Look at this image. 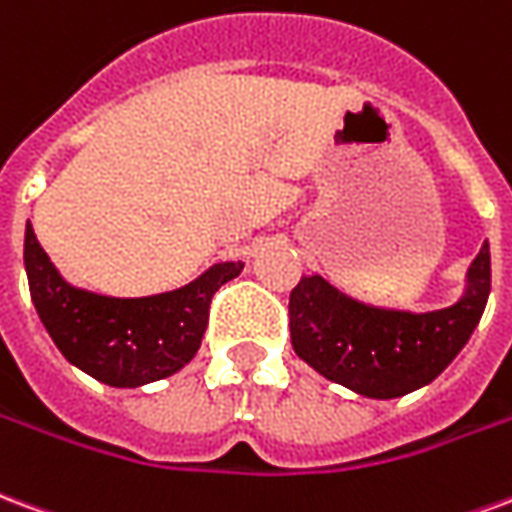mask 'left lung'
Here are the masks:
<instances>
[{
    "label": "left lung",
    "instance_id": "obj_1",
    "mask_svg": "<svg viewBox=\"0 0 512 512\" xmlns=\"http://www.w3.org/2000/svg\"><path fill=\"white\" fill-rule=\"evenodd\" d=\"M491 294L488 242L469 264L450 308L393 311L354 300L322 275H305L289 297L292 346L324 379L365 398H401L431 384L475 333Z\"/></svg>",
    "mask_w": 512,
    "mask_h": 512
}]
</instances>
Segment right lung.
Returning a JSON list of instances; mask_svg holds the SVG:
<instances>
[{"label": "right lung", "mask_w": 512, "mask_h": 512, "mask_svg": "<svg viewBox=\"0 0 512 512\" xmlns=\"http://www.w3.org/2000/svg\"><path fill=\"white\" fill-rule=\"evenodd\" d=\"M24 267L37 316L67 363L111 387H141L177 374L199 352L212 294L242 272L220 261L174 292L106 297L62 278L26 223Z\"/></svg>", "instance_id": "add662e5"}]
</instances>
